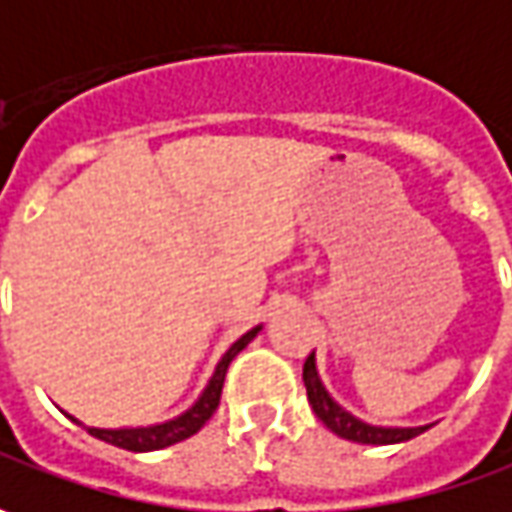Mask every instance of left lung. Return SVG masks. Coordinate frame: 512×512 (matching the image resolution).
Segmentation results:
<instances>
[{"label": "left lung", "mask_w": 512, "mask_h": 512, "mask_svg": "<svg viewBox=\"0 0 512 512\" xmlns=\"http://www.w3.org/2000/svg\"><path fill=\"white\" fill-rule=\"evenodd\" d=\"M303 384H306V398H309L315 415L323 421V427L346 438V441H358V444H401V441H410V438L421 435L424 430H430V427H375V424H367V421L355 418L352 412H346L323 387L318 367H315V352L303 364Z\"/></svg>", "instance_id": "1"}]
</instances>
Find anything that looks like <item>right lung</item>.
<instances>
[{
    "instance_id": "1",
    "label": "right lung",
    "mask_w": 512,
    "mask_h": 512,
    "mask_svg": "<svg viewBox=\"0 0 512 512\" xmlns=\"http://www.w3.org/2000/svg\"><path fill=\"white\" fill-rule=\"evenodd\" d=\"M257 332H260V326L249 329L246 335H240V338L229 346V352L220 358V364L214 369L212 381L203 389V395H200L183 415H177V418H171V421H163V424H151V427H120V430L85 427V430L94 435V438L105 441V444L123 447V450H131V453H151V450L171 447V444H177V441H186V438H191V435L197 433V430L214 415L217 404H220V392H223V381H226V369L232 364L234 355H237L240 349H246V344L255 338ZM68 418H71V415H68ZM71 421H77V418H71Z\"/></svg>"
}]
</instances>
